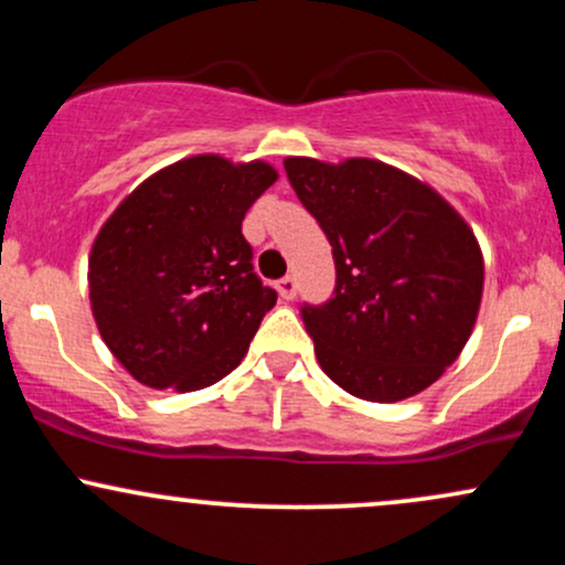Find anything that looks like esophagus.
Here are the masks:
<instances>
[{
	"instance_id": "34e87169",
	"label": "esophagus",
	"mask_w": 565,
	"mask_h": 565,
	"mask_svg": "<svg viewBox=\"0 0 565 565\" xmlns=\"http://www.w3.org/2000/svg\"><path fill=\"white\" fill-rule=\"evenodd\" d=\"M276 289H278V295L284 297V300H291V297L297 295V281H295V276H284L281 281L276 284Z\"/></svg>"
}]
</instances>
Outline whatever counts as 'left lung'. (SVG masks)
I'll return each instance as SVG.
<instances>
[{"instance_id": "8db88e82", "label": "left lung", "mask_w": 565, "mask_h": 565, "mask_svg": "<svg viewBox=\"0 0 565 565\" xmlns=\"http://www.w3.org/2000/svg\"><path fill=\"white\" fill-rule=\"evenodd\" d=\"M297 199L332 244V300L300 308L327 377L395 404L457 361L483 295L481 246L430 185L374 159L289 157Z\"/></svg>"}]
</instances>
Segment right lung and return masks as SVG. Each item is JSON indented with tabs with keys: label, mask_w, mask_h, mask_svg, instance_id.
Masks as SVG:
<instances>
[{
	"label": "right lung",
	"mask_w": 565,
	"mask_h": 565,
	"mask_svg": "<svg viewBox=\"0 0 565 565\" xmlns=\"http://www.w3.org/2000/svg\"><path fill=\"white\" fill-rule=\"evenodd\" d=\"M276 178L265 161L201 153L151 174L97 233L95 323L142 385L201 391L242 364L276 305V291L252 268L242 220Z\"/></svg>",
	"instance_id": "add662e5"
}]
</instances>
